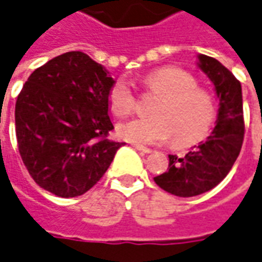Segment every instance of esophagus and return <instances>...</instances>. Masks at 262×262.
Segmentation results:
<instances>
[{"label": "esophagus", "instance_id": "obj_1", "mask_svg": "<svg viewBox=\"0 0 262 262\" xmlns=\"http://www.w3.org/2000/svg\"><path fill=\"white\" fill-rule=\"evenodd\" d=\"M133 147L139 150V152H143V154H150L152 152V149H149V147H145V146H140V145H133Z\"/></svg>", "mask_w": 262, "mask_h": 262}]
</instances>
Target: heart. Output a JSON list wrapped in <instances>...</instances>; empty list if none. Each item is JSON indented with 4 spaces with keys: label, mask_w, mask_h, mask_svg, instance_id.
Returning <instances> with one entry per match:
<instances>
[{
    "label": "heart",
    "mask_w": 262,
    "mask_h": 262,
    "mask_svg": "<svg viewBox=\"0 0 262 262\" xmlns=\"http://www.w3.org/2000/svg\"><path fill=\"white\" fill-rule=\"evenodd\" d=\"M143 84L159 96L150 108V117H138L119 126L120 138L154 145L172 136L176 146L198 143L209 133L216 119V104L206 89L198 86L191 73L179 67H162L146 74ZM112 112L127 117L138 107V97L126 79H117L108 89Z\"/></svg>",
    "instance_id": "1"
}]
</instances>
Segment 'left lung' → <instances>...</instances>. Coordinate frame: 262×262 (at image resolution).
Masks as SVG:
<instances>
[{
	"label": "left lung",
	"instance_id": "left-lung-1",
	"mask_svg": "<svg viewBox=\"0 0 262 262\" xmlns=\"http://www.w3.org/2000/svg\"><path fill=\"white\" fill-rule=\"evenodd\" d=\"M199 67L211 79L220 99L216 126L185 156L169 155L166 172L154 178L159 188L181 198L211 191L228 175L241 152L245 133L241 83L212 57L201 54Z\"/></svg>",
	"mask_w": 262,
	"mask_h": 262
}]
</instances>
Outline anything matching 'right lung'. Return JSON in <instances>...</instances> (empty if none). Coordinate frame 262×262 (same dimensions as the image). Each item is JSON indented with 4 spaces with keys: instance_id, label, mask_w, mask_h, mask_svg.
<instances>
[{
    "instance_id": "add662e5",
    "label": "right lung",
    "mask_w": 262,
    "mask_h": 262,
    "mask_svg": "<svg viewBox=\"0 0 262 262\" xmlns=\"http://www.w3.org/2000/svg\"><path fill=\"white\" fill-rule=\"evenodd\" d=\"M108 71L81 51H69L35 69L15 103L21 159L40 188L61 198L92 189L123 143L113 130Z\"/></svg>"
}]
</instances>
